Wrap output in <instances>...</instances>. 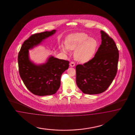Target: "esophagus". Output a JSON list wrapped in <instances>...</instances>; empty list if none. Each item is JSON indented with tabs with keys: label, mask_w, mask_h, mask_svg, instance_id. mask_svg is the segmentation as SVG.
Here are the masks:
<instances>
[{
	"label": "esophagus",
	"mask_w": 135,
	"mask_h": 135,
	"mask_svg": "<svg viewBox=\"0 0 135 135\" xmlns=\"http://www.w3.org/2000/svg\"><path fill=\"white\" fill-rule=\"evenodd\" d=\"M70 66H71V67H74L75 66V62L73 61H71L70 62Z\"/></svg>",
	"instance_id": "obj_1"
}]
</instances>
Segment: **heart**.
I'll use <instances>...</instances> for the list:
<instances>
[{
	"label": "heart",
	"mask_w": 135,
	"mask_h": 135,
	"mask_svg": "<svg viewBox=\"0 0 135 135\" xmlns=\"http://www.w3.org/2000/svg\"><path fill=\"white\" fill-rule=\"evenodd\" d=\"M66 47L62 46V50L66 52L68 49H75L74 57L76 60L81 63L90 61L94 57L97 49L98 43L94 38L85 33H74L67 37L66 41Z\"/></svg>",
	"instance_id": "heart-1"
}]
</instances>
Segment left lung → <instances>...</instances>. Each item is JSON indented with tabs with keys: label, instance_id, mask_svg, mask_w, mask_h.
Instances as JSON below:
<instances>
[{
	"label": "left lung",
	"instance_id": "8db88e82",
	"mask_svg": "<svg viewBox=\"0 0 135 135\" xmlns=\"http://www.w3.org/2000/svg\"><path fill=\"white\" fill-rule=\"evenodd\" d=\"M102 44L94 57L76 67V84L84 94L105 91L114 79L118 69L119 51L114 40L101 30Z\"/></svg>",
	"mask_w": 135,
	"mask_h": 135
}]
</instances>
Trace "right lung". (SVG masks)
Here are the masks:
<instances>
[{
	"mask_svg": "<svg viewBox=\"0 0 135 135\" xmlns=\"http://www.w3.org/2000/svg\"><path fill=\"white\" fill-rule=\"evenodd\" d=\"M55 32L54 30L33 34L25 41L18 53L21 78L27 88L35 95L45 96L55 94L60 86L62 74L69 66V61L53 56L50 57L45 64L40 65H36L29 60V49Z\"/></svg>",
	"mask_w": 135,
	"mask_h": 135,
	"instance_id": "right-lung-1",
	"label": "right lung"
}]
</instances>
